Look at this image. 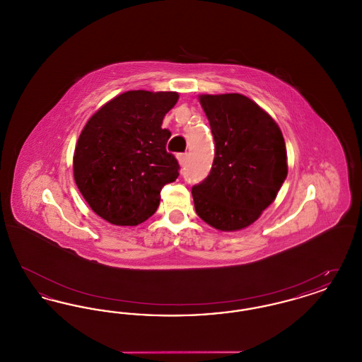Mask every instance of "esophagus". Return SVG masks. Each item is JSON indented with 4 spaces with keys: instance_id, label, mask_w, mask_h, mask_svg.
Instances as JSON below:
<instances>
[{
    "instance_id": "esophagus-1",
    "label": "esophagus",
    "mask_w": 362,
    "mask_h": 362,
    "mask_svg": "<svg viewBox=\"0 0 362 362\" xmlns=\"http://www.w3.org/2000/svg\"><path fill=\"white\" fill-rule=\"evenodd\" d=\"M187 153H180V155L176 156V158H177V161H179V164L180 165H183L186 161H187Z\"/></svg>"
}]
</instances>
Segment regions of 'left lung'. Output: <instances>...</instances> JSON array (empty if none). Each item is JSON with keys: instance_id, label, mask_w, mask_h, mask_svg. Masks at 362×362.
I'll list each match as a JSON object with an SVG mask.
<instances>
[{"instance_id": "8db88e82", "label": "left lung", "mask_w": 362, "mask_h": 362, "mask_svg": "<svg viewBox=\"0 0 362 362\" xmlns=\"http://www.w3.org/2000/svg\"><path fill=\"white\" fill-rule=\"evenodd\" d=\"M216 142L206 179L191 192L206 224L235 232L254 224L288 175V156L276 122L240 93L199 95Z\"/></svg>"}]
</instances>
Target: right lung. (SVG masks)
<instances>
[{
  "mask_svg": "<svg viewBox=\"0 0 362 362\" xmlns=\"http://www.w3.org/2000/svg\"><path fill=\"white\" fill-rule=\"evenodd\" d=\"M177 92L127 90L86 122L73 156L76 185L107 223L136 226L155 214L163 186L179 176L163 119Z\"/></svg>",
  "mask_w": 362,
  "mask_h": 362,
  "instance_id": "1",
  "label": "right lung"
}]
</instances>
